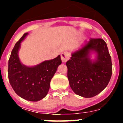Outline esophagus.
Instances as JSON below:
<instances>
[{
    "label": "esophagus",
    "mask_w": 123,
    "mask_h": 123,
    "mask_svg": "<svg viewBox=\"0 0 123 123\" xmlns=\"http://www.w3.org/2000/svg\"><path fill=\"white\" fill-rule=\"evenodd\" d=\"M69 56H70V55H69V53L68 52H63L62 54H61V58H62V62L65 63L66 62L69 60Z\"/></svg>",
    "instance_id": "1"
}]
</instances>
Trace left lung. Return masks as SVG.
<instances>
[{
	"mask_svg": "<svg viewBox=\"0 0 123 123\" xmlns=\"http://www.w3.org/2000/svg\"><path fill=\"white\" fill-rule=\"evenodd\" d=\"M92 53L96 54L91 59ZM69 86L75 94L91 98L107 86L112 74L111 58L102 39H90L67 62Z\"/></svg>",
	"mask_w": 123,
	"mask_h": 123,
	"instance_id": "1",
	"label": "left lung"
}]
</instances>
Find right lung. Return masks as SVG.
Wrapping results in <instances>:
<instances>
[{"label":"right lung","mask_w":123,"mask_h":123,"mask_svg":"<svg viewBox=\"0 0 123 123\" xmlns=\"http://www.w3.org/2000/svg\"><path fill=\"white\" fill-rule=\"evenodd\" d=\"M28 35L23 34L16 43L8 60V79L15 93L21 98L31 102H37L47 95L50 81L57 68L62 63L60 55L38 65L28 67L19 60L18 52L21 43Z\"/></svg>","instance_id":"add662e5"}]
</instances>
